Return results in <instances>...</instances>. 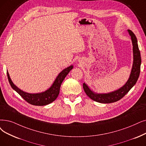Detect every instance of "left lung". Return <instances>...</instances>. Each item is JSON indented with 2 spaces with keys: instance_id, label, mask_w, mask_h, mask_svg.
<instances>
[{
  "instance_id": "1",
  "label": "left lung",
  "mask_w": 146,
  "mask_h": 146,
  "mask_svg": "<svg viewBox=\"0 0 146 146\" xmlns=\"http://www.w3.org/2000/svg\"><path fill=\"white\" fill-rule=\"evenodd\" d=\"M128 33L131 38L133 46V64L131 72L126 83L117 90L107 93H98L93 92L85 83H83V89L86 93L92 100L96 102L109 104L119 101L126 93L129 92L132 87L135 85L138 79L140 73V67L141 63V59L140 51L139 50L137 39L131 30H127Z\"/></svg>"
}]
</instances>
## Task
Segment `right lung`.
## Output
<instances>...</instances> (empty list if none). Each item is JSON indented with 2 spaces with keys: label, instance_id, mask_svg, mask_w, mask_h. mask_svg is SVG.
<instances>
[{
  "label": "right lung",
  "instance_id": "right-lung-1",
  "mask_svg": "<svg viewBox=\"0 0 146 146\" xmlns=\"http://www.w3.org/2000/svg\"><path fill=\"white\" fill-rule=\"evenodd\" d=\"M72 68L73 65H71L62 70L58 74L53 83L52 84L50 88L44 92L37 93H30L23 91L13 83L8 71L7 75L11 87L18 93L29 104L33 105V106H43L53 102L57 98L59 94L62 83L69 71L72 69Z\"/></svg>",
  "mask_w": 146,
  "mask_h": 146
}]
</instances>
